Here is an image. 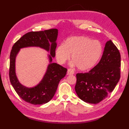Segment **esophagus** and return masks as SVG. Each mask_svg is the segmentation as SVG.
I'll list each match as a JSON object with an SVG mask.
<instances>
[{
    "label": "esophagus",
    "instance_id": "1",
    "mask_svg": "<svg viewBox=\"0 0 129 129\" xmlns=\"http://www.w3.org/2000/svg\"><path fill=\"white\" fill-rule=\"evenodd\" d=\"M67 74L68 75H73L74 74V71L72 69H69L68 70Z\"/></svg>",
    "mask_w": 129,
    "mask_h": 129
}]
</instances>
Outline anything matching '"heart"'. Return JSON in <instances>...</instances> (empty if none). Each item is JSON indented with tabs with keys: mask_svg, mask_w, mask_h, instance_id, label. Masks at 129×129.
<instances>
[{
	"mask_svg": "<svg viewBox=\"0 0 129 129\" xmlns=\"http://www.w3.org/2000/svg\"><path fill=\"white\" fill-rule=\"evenodd\" d=\"M103 47L99 41L85 36H75L68 38L56 50V57L59 63L64 64L70 55L73 65L81 71L92 69L102 55Z\"/></svg>",
	"mask_w": 129,
	"mask_h": 129,
	"instance_id": "b5f03b06",
	"label": "heart"
}]
</instances>
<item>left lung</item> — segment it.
Wrapping results in <instances>:
<instances>
[{"label": "left lung", "mask_w": 129, "mask_h": 129, "mask_svg": "<svg viewBox=\"0 0 129 129\" xmlns=\"http://www.w3.org/2000/svg\"><path fill=\"white\" fill-rule=\"evenodd\" d=\"M121 56L111 40L105 44L99 62L88 73L76 75L75 91L84 102L98 104L113 91L120 78Z\"/></svg>", "instance_id": "8db88e82"}]
</instances>
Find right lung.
Instances as JSON below:
<instances>
[{"mask_svg":"<svg viewBox=\"0 0 129 129\" xmlns=\"http://www.w3.org/2000/svg\"><path fill=\"white\" fill-rule=\"evenodd\" d=\"M57 35V29L29 32L19 39L12 47L10 55V81L18 95L27 103L33 105L48 103L54 96L60 81L66 75V68L52 62V58L55 56ZM28 47H39L50 52L48 54L49 64L45 75L39 84L31 88L23 86L18 80L15 73L16 57L20 48Z\"/></svg>","mask_w":129,"mask_h":129,"instance_id":"obj_1","label":"right lung"}]
</instances>
